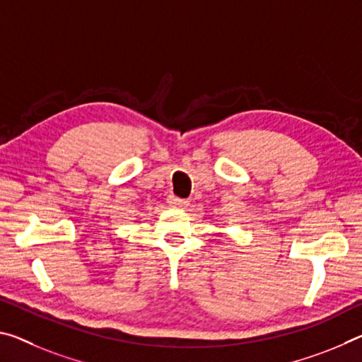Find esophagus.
<instances>
[{
	"label": "esophagus",
	"mask_w": 362,
	"mask_h": 362,
	"mask_svg": "<svg viewBox=\"0 0 362 362\" xmlns=\"http://www.w3.org/2000/svg\"><path fill=\"white\" fill-rule=\"evenodd\" d=\"M168 203L172 206V208H185V206L188 204L187 199H182L179 197H175V194H169Z\"/></svg>",
	"instance_id": "34e87169"
}]
</instances>
